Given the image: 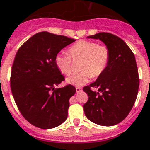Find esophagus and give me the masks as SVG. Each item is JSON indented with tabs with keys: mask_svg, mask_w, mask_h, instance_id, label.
Masks as SVG:
<instances>
[{
	"mask_svg": "<svg viewBox=\"0 0 150 150\" xmlns=\"http://www.w3.org/2000/svg\"><path fill=\"white\" fill-rule=\"evenodd\" d=\"M75 89H76V92H77V93H79V92H81V91H82V89H81V88H79V87H77V88H75Z\"/></svg>",
	"mask_w": 150,
	"mask_h": 150,
	"instance_id": "34e87169",
	"label": "esophagus"
}]
</instances>
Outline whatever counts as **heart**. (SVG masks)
<instances>
[{"label":"heart","mask_w":150,"mask_h":150,"mask_svg":"<svg viewBox=\"0 0 150 150\" xmlns=\"http://www.w3.org/2000/svg\"><path fill=\"white\" fill-rule=\"evenodd\" d=\"M69 53H58L55 57V64L64 75L71 72V57L73 59H81V72L66 79L69 84L81 87L88 83L91 77L97 78L105 71L110 59V52L105 45H98L91 41H79L71 45Z\"/></svg>","instance_id":"1"}]
</instances>
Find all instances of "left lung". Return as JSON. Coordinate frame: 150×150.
Returning <instances> with one entry per match:
<instances>
[{"mask_svg":"<svg viewBox=\"0 0 150 150\" xmlns=\"http://www.w3.org/2000/svg\"><path fill=\"white\" fill-rule=\"evenodd\" d=\"M88 38L102 41L109 48L110 59L97 80L84 88L88 95L84 114L99 125H115L127 117L136 101L140 84L136 59L126 43L112 34L100 32ZM91 87L98 88V92Z\"/></svg>","mask_w":150,"mask_h":150,"instance_id":"8db88e82","label":"left lung"}]
</instances>
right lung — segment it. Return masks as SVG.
I'll list each match as a JSON object with an SVG mask.
<instances>
[{
	"label": "right lung",
	"mask_w": 150,
	"mask_h": 150,
	"mask_svg": "<svg viewBox=\"0 0 150 150\" xmlns=\"http://www.w3.org/2000/svg\"><path fill=\"white\" fill-rule=\"evenodd\" d=\"M75 39L48 32L34 35L18 50L10 77L11 91L21 114L29 123L51 129L66 120L69 99L76 92L69 84L55 89L64 77L55 57Z\"/></svg>",
	"instance_id": "right-lung-1"
}]
</instances>
